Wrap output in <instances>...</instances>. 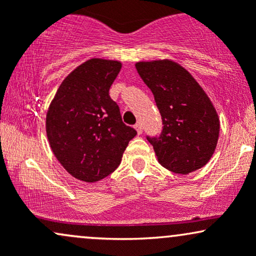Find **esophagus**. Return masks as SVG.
<instances>
[{"instance_id":"34e87169","label":"esophagus","mask_w":256,"mask_h":256,"mask_svg":"<svg viewBox=\"0 0 256 256\" xmlns=\"http://www.w3.org/2000/svg\"><path fill=\"white\" fill-rule=\"evenodd\" d=\"M134 130L137 131V134H142V132H143L142 124H140V122H137V124L134 125Z\"/></svg>"}]
</instances>
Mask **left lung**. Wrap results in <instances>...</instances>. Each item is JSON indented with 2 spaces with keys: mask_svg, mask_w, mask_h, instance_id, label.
Segmentation results:
<instances>
[{
  "mask_svg": "<svg viewBox=\"0 0 256 256\" xmlns=\"http://www.w3.org/2000/svg\"><path fill=\"white\" fill-rule=\"evenodd\" d=\"M162 118V134L148 137L158 164L188 174L204 167L216 152L220 122L213 102L192 73L168 58L136 62Z\"/></svg>",
  "mask_w": 256,
  "mask_h": 256,
  "instance_id": "obj_1",
  "label": "left lung"
}]
</instances>
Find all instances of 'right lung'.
Instances as JSON below:
<instances>
[{"mask_svg":"<svg viewBox=\"0 0 256 256\" xmlns=\"http://www.w3.org/2000/svg\"><path fill=\"white\" fill-rule=\"evenodd\" d=\"M122 62L92 58L64 79L46 110V131L52 154L72 177L95 183L122 162L137 134L122 120L110 85Z\"/></svg>","mask_w":256,"mask_h":256,"instance_id":"add662e5","label":"right lung"}]
</instances>
